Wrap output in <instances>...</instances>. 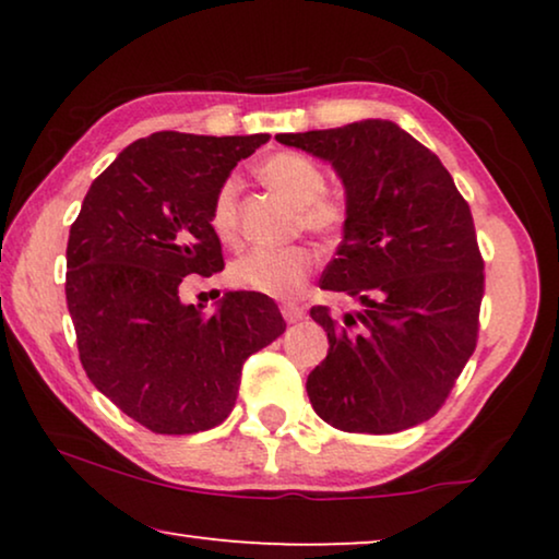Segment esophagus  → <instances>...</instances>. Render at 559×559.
<instances>
[{"mask_svg":"<svg viewBox=\"0 0 559 559\" xmlns=\"http://www.w3.org/2000/svg\"><path fill=\"white\" fill-rule=\"evenodd\" d=\"M282 318H285L287 323H300V320L305 318V310L295 302H285L282 305Z\"/></svg>","mask_w":559,"mask_h":559,"instance_id":"esophagus-1","label":"esophagus"}]
</instances>
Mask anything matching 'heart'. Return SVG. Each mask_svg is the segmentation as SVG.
Segmentation results:
<instances>
[{
  "label": "heart",
  "instance_id": "1",
  "mask_svg": "<svg viewBox=\"0 0 559 559\" xmlns=\"http://www.w3.org/2000/svg\"><path fill=\"white\" fill-rule=\"evenodd\" d=\"M259 178L274 193L297 205L302 228L318 234L320 239H338L346 228L348 211L338 198L325 193V173L312 159L297 152H277L257 167ZM211 228L218 239L234 241L239 231L236 221V182L224 180L211 203ZM316 251L305 243L287 249H254L239 257L231 266V280L251 293L293 300L308 285Z\"/></svg>",
  "mask_w": 559,
  "mask_h": 559
}]
</instances>
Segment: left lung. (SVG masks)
<instances>
[{
    "mask_svg": "<svg viewBox=\"0 0 559 559\" xmlns=\"http://www.w3.org/2000/svg\"><path fill=\"white\" fill-rule=\"evenodd\" d=\"M328 159L348 221L320 287L358 310L310 318L328 356L308 377L312 409L343 432L389 435L430 419L476 350L484 257L465 198L435 152L386 119L277 134Z\"/></svg>",
    "mask_w": 559,
    "mask_h": 559,
    "instance_id": "8db88e82",
    "label": "left lung"
}]
</instances>
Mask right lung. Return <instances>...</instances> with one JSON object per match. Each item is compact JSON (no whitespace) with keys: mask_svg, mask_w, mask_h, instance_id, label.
<instances>
[{"mask_svg":"<svg viewBox=\"0 0 559 559\" xmlns=\"http://www.w3.org/2000/svg\"><path fill=\"white\" fill-rule=\"evenodd\" d=\"M270 134L155 132L121 152L83 198L66 249V300L88 379L157 435L231 415L241 366L285 333L272 297L226 293L211 316L180 287L224 270L211 203Z\"/></svg>","mask_w":559,"mask_h":559,"instance_id":"right-lung-1","label":"right lung"}]
</instances>
